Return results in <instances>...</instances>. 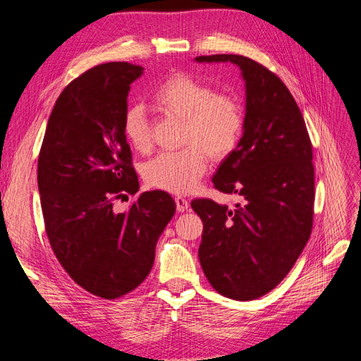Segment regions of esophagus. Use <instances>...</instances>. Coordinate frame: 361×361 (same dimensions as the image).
<instances>
[{"instance_id": "34e87169", "label": "esophagus", "mask_w": 361, "mask_h": 361, "mask_svg": "<svg viewBox=\"0 0 361 361\" xmlns=\"http://www.w3.org/2000/svg\"><path fill=\"white\" fill-rule=\"evenodd\" d=\"M174 202H176V209H178V212H185V211H188V207H190V202L185 199V197H180V195H178L176 199H174Z\"/></svg>"}]
</instances>
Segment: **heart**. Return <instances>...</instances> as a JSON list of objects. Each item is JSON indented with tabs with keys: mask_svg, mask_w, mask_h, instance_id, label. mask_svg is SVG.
I'll return each instance as SVG.
<instances>
[{
	"mask_svg": "<svg viewBox=\"0 0 361 361\" xmlns=\"http://www.w3.org/2000/svg\"><path fill=\"white\" fill-rule=\"evenodd\" d=\"M152 99L162 113L183 120L182 146L187 147L149 161L145 179L164 191L191 192L204 176L209 157L220 161L236 149L244 133V106L236 96L215 94L209 84L185 73L161 82ZM123 130L134 150L147 154L152 149L150 125L141 106L126 111Z\"/></svg>",
	"mask_w": 361,
	"mask_h": 361,
	"instance_id": "obj_1",
	"label": "heart"
}]
</instances>
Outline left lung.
Returning a JSON list of instances; mask_svg holds the SVG:
<instances>
[{"label": "left lung", "instance_id": "obj_1", "mask_svg": "<svg viewBox=\"0 0 361 361\" xmlns=\"http://www.w3.org/2000/svg\"><path fill=\"white\" fill-rule=\"evenodd\" d=\"M194 61L232 63L245 87L243 137L212 178L218 191L243 202L235 207L209 199L191 202L203 221L200 265L218 293L255 300L286 277L310 238L312 143L288 87L262 64L235 54Z\"/></svg>", "mask_w": 361, "mask_h": 361}]
</instances>
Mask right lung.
Segmentation results:
<instances>
[{"label":"right lung","mask_w":361,"mask_h":361,"mask_svg":"<svg viewBox=\"0 0 361 361\" xmlns=\"http://www.w3.org/2000/svg\"><path fill=\"white\" fill-rule=\"evenodd\" d=\"M143 68L105 63L72 81L52 108L39 155L37 183L49 244L82 289L113 300L152 269L155 247L176 211L171 195L147 191L128 211L138 176L123 130L128 93Z\"/></svg>","instance_id":"1"}]
</instances>
